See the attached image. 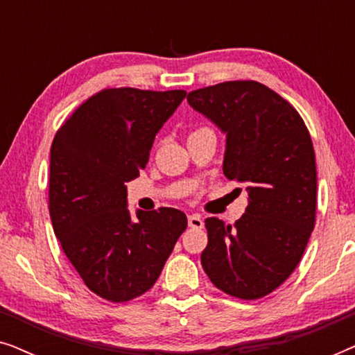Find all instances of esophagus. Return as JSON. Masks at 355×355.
Masks as SVG:
<instances>
[{"mask_svg":"<svg viewBox=\"0 0 355 355\" xmlns=\"http://www.w3.org/2000/svg\"><path fill=\"white\" fill-rule=\"evenodd\" d=\"M187 223H189V226L192 227V230H202V227H203V220L198 215L189 216Z\"/></svg>","mask_w":355,"mask_h":355,"instance_id":"1","label":"esophagus"}]
</instances>
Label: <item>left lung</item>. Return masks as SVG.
I'll return each instance as SVG.
<instances>
[{"label":"left lung","instance_id":"left-lung-1","mask_svg":"<svg viewBox=\"0 0 355 355\" xmlns=\"http://www.w3.org/2000/svg\"><path fill=\"white\" fill-rule=\"evenodd\" d=\"M187 101L226 134L223 173L249 193L234 227L205 220L202 266L223 293L260 299L289 278L313 231L312 139L297 111L260 82H223L191 92Z\"/></svg>","mask_w":355,"mask_h":355}]
</instances>
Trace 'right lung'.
I'll use <instances>...</instances> for the list:
<instances>
[{
	"mask_svg": "<svg viewBox=\"0 0 355 355\" xmlns=\"http://www.w3.org/2000/svg\"><path fill=\"white\" fill-rule=\"evenodd\" d=\"M186 95L105 89L66 119L51 144L53 230L87 288L111 302L147 293L187 227L176 208L137 210L132 220L125 187Z\"/></svg>",
	"mask_w": 355,
	"mask_h": 355,
	"instance_id": "obj_1",
	"label": "right lung"
}]
</instances>
